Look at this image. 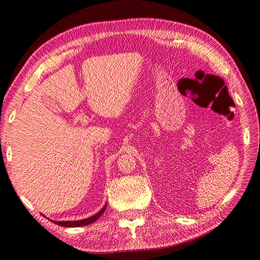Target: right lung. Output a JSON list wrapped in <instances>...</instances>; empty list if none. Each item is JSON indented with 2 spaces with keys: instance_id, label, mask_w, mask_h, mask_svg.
I'll return each mask as SVG.
<instances>
[{
  "instance_id": "right-lung-1",
  "label": "right lung",
  "mask_w": 260,
  "mask_h": 260,
  "mask_svg": "<svg viewBox=\"0 0 260 260\" xmlns=\"http://www.w3.org/2000/svg\"><path fill=\"white\" fill-rule=\"evenodd\" d=\"M106 209V204L104 205V207L102 208V210L96 213L95 215L89 217V218H85V219H82V220H76V221H55L56 225L58 226H62V227H83V226H86V225H89V223H92L93 221H95L98 218H99L103 212L105 211Z\"/></svg>"
}]
</instances>
